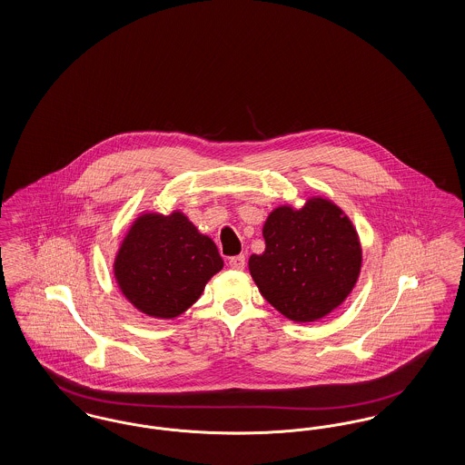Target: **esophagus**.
I'll list each match as a JSON object with an SVG mask.
<instances>
[{"label": "esophagus", "instance_id": "esophagus-1", "mask_svg": "<svg viewBox=\"0 0 465 465\" xmlns=\"http://www.w3.org/2000/svg\"><path fill=\"white\" fill-rule=\"evenodd\" d=\"M228 265H230L232 270H243V266H245V256H243V254H239V256L230 258Z\"/></svg>", "mask_w": 465, "mask_h": 465}]
</instances>
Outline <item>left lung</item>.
<instances>
[{
  "label": "left lung",
  "instance_id": "obj_1",
  "mask_svg": "<svg viewBox=\"0 0 465 465\" xmlns=\"http://www.w3.org/2000/svg\"><path fill=\"white\" fill-rule=\"evenodd\" d=\"M265 251L249 273L266 302L292 322H315L352 292L362 266L354 223L332 200L275 207L263 224Z\"/></svg>",
  "mask_w": 465,
  "mask_h": 465
}]
</instances>
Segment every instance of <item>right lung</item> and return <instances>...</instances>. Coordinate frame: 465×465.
<instances>
[{
  "mask_svg": "<svg viewBox=\"0 0 465 465\" xmlns=\"http://www.w3.org/2000/svg\"><path fill=\"white\" fill-rule=\"evenodd\" d=\"M222 268L216 243L200 233L184 213H143L114 254L113 275L139 312L174 319L199 300Z\"/></svg>",
  "mask_w": 465,
  "mask_h": 465,
  "instance_id": "1",
  "label": "right lung"
}]
</instances>
